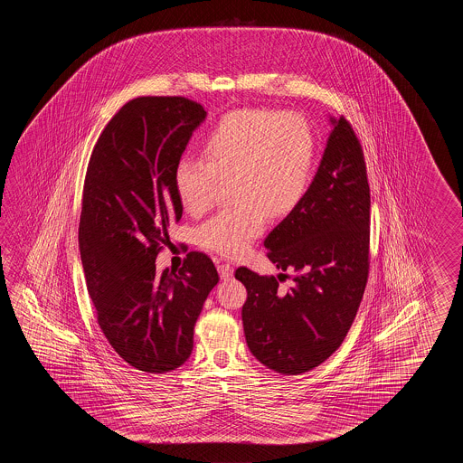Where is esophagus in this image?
<instances>
[{"instance_id":"esophagus-1","label":"esophagus","mask_w":463,"mask_h":463,"mask_svg":"<svg viewBox=\"0 0 463 463\" xmlns=\"http://www.w3.org/2000/svg\"><path fill=\"white\" fill-rule=\"evenodd\" d=\"M233 266L230 265V263H220L218 265V273H220V278L222 279H230L232 276H233Z\"/></svg>"}]
</instances>
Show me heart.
<instances>
[{
    "label": "heart",
    "mask_w": 463,
    "mask_h": 463,
    "mask_svg": "<svg viewBox=\"0 0 463 463\" xmlns=\"http://www.w3.org/2000/svg\"><path fill=\"white\" fill-rule=\"evenodd\" d=\"M202 158L174 168L180 205L200 215L230 180L233 205L198 228V241L225 256H241L265 232L269 217L285 218L303 202L313 178L316 138L296 112L245 108L227 112L202 142Z\"/></svg>",
    "instance_id": "b5f03b06"
}]
</instances>
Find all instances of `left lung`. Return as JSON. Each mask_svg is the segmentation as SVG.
<instances>
[{
  "instance_id": "obj_1",
  "label": "left lung",
  "mask_w": 463,
  "mask_h": 463,
  "mask_svg": "<svg viewBox=\"0 0 463 463\" xmlns=\"http://www.w3.org/2000/svg\"><path fill=\"white\" fill-rule=\"evenodd\" d=\"M333 132L303 202L266 236V256L286 273L260 276L245 266L241 309L246 345L275 373L315 369L343 345L369 276L371 190L364 152L349 120L331 118Z\"/></svg>"
}]
</instances>
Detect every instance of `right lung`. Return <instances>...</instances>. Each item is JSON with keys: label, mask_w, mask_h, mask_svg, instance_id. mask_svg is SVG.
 Masks as SVG:
<instances>
[{"label": "right lung", "mask_w": 463, "mask_h": 463, "mask_svg": "<svg viewBox=\"0 0 463 463\" xmlns=\"http://www.w3.org/2000/svg\"><path fill=\"white\" fill-rule=\"evenodd\" d=\"M207 112L182 96L128 100L109 120L89 160L79 250L88 293L109 345L148 374L192 354L194 327L218 273L205 253L158 275L167 228L182 218L174 168Z\"/></svg>", "instance_id": "add662e5"}]
</instances>
